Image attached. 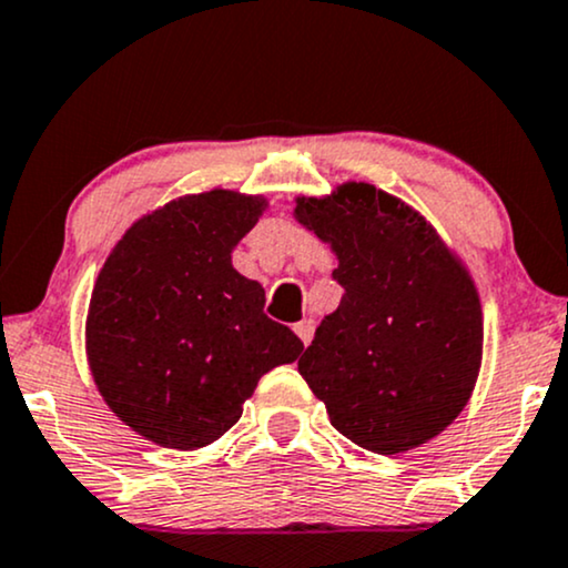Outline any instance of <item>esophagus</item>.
<instances>
[{
  "label": "esophagus",
  "mask_w": 568,
  "mask_h": 568,
  "mask_svg": "<svg viewBox=\"0 0 568 568\" xmlns=\"http://www.w3.org/2000/svg\"><path fill=\"white\" fill-rule=\"evenodd\" d=\"M293 331H296V336L302 338L304 346H310V341L314 336V320H302V323L293 325Z\"/></svg>",
  "instance_id": "obj_1"
}]
</instances>
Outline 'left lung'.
Here are the masks:
<instances>
[{
    "instance_id": "left-lung-1",
    "label": "left lung",
    "mask_w": 568,
    "mask_h": 568,
    "mask_svg": "<svg viewBox=\"0 0 568 568\" xmlns=\"http://www.w3.org/2000/svg\"><path fill=\"white\" fill-rule=\"evenodd\" d=\"M293 216L331 245L344 296L298 373L346 439L378 455L432 442L474 394L479 291L432 222L367 182L296 197Z\"/></svg>"
}]
</instances>
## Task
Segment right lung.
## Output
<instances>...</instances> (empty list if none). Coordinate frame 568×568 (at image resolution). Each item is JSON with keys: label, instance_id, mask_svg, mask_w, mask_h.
I'll use <instances>...</instances> for the list:
<instances>
[{"label": "right lung", "instance_id": "right-lung-1", "mask_svg": "<svg viewBox=\"0 0 568 568\" xmlns=\"http://www.w3.org/2000/svg\"><path fill=\"white\" fill-rule=\"evenodd\" d=\"M270 206L206 190L140 216L102 264L87 314L94 386L132 432L201 449L230 432L264 373L304 344L264 314V288L232 251Z\"/></svg>", "mask_w": 568, "mask_h": 568}]
</instances>
